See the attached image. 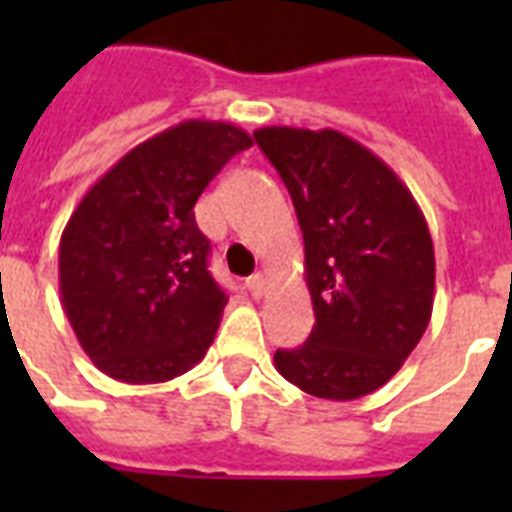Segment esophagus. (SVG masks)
<instances>
[{
    "label": "esophagus",
    "mask_w": 512,
    "mask_h": 512,
    "mask_svg": "<svg viewBox=\"0 0 512 512\" xmlns=\"http://www.w3.org/2000/svg\"><path fill=\"white\" fill-rule=\"evenodd\" d=\"M247 289L255 297H260L265 292V276L263 273H255V276H249L247 279Z\"/></svg>",
    "instance_id": "obj_1"
}]
</instances>
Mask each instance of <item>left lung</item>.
Masks as SVG:
<instances>
[{"label":"left lung","instance_id":"8db88e82","mask_svg":"<svg viewBox=\"0 0 512 512\" xmlns=\"http://www.w3.org/2000/svg\"><path fill=\"white\" fill-rule=\"evenodd\" d=\"M255 140L295 204L316 313L300 348L276 350V369L316 398L374 393L428 329V223L396 172L342 132L263 127Z\"/></svg>","mask_w":512,"mask_h":512}]
</instances>
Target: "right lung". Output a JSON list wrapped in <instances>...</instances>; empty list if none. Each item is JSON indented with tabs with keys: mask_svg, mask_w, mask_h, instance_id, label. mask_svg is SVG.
Returning a JSON list of instances; mask_svg holds the SVG:
<instances>
[{
	"mask_svg": "<svg viewBox=\"0 0 512 512\" xmlns=\"http://www.w3.org/2000/svg\"><path fill=\"white\" fill-rule=\"evenodd\" d=\"M249 146L233 124L188 119L132 148L84 193L60 236V300L103 374L167 382L204 358L228 297L207 271L193 204Z\"/></svg>",
	"mask_w": 512,
	"mask_h": 512,
	"instance_id": "add662e5",
	"label": "right lung"
}]
</instances>
